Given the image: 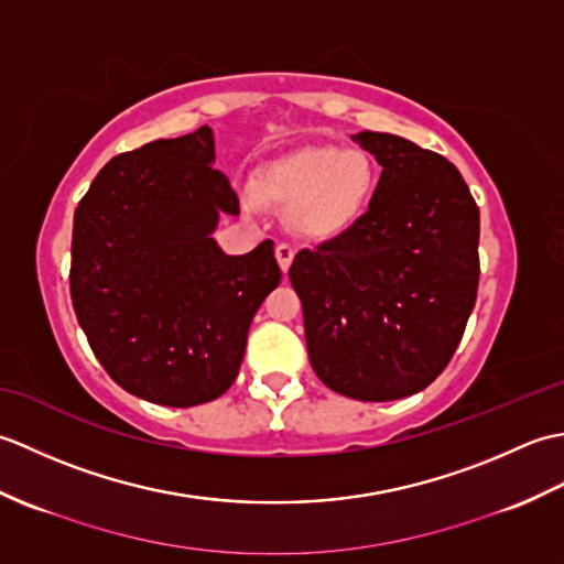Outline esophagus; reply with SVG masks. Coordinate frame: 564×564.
I'll list each match as a JSON object with an SVG mask.
<instances>
[{
    "mask_svg": "<svg viewBox=\"0 0 564 564\" xmlns=\"http://www.w3.org/2000/svg\"><path fill=\"white\" fill-rule=\"evenodd\" d=\"M293 257H295V247H293V245H289V242H279V245H275V259H279V267H281L283 273L291 269Z\"/></svg>",
    "mask_w": 564,
    "mask_h": 564,
    "instance_id": "esophagus-1",
    "label": "esophagus"
}]
</instances>
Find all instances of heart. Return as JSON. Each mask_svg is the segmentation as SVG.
<instances>
[{
    "mask_svg": "<svg viewBox=\"0 0 564 564\" xmlns=\"http://www.w3.org/2000/svg\"><path fill=\"white\" fill-rule=\"evenodd\" d=\"M376 184L373 160L356 148H305L261 172V194L291 206V223L305 237H334L351 227L368 208ZM245 206H261L254 188L245 191Z\"/></svg>",
    "mask_w": 564,
    "mask_h": 564,
    "instance_id": "1",
    "label": "heart"
}]
</instances>
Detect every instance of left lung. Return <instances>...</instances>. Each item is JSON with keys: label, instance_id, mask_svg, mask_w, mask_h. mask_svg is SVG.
<instances>
[{"label": "left lung", "instance_id": "obj_1", "mask_svg": "<svg viewBox=\"0 0 564 564\" xmlns=\"http://www.w3.org/2000/svg\"><path fill=\"white\" fill-rule=\"evenodd\" d=\"M380 182L351 227L301 249L289 271L303 303L317 378L334 392L388 402L448 366L480 283V210L460 172L400 135H351Z\"/></svg>", "mask_w": 564, "mask_h": 564}]
</instances>
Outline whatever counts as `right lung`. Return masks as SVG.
Masks as SVG:
<instances>
[{"mask_svg":"<svg viewBox=\"0 0 564 564\" xmlns=\"http://www.w3.org/2000/svg\"><path fill=\"white\" fill-rule=\"evenodd\" d=\"M213 130L113 158L72 225L69 295L94 356L123 390L164 406L232 386L247 332L281 281L273 242L227 257L210 232L239 198L213 166Z\"/></svg>","mask_w":564,"mask_h":564,"instance_id":"obj_1","label":"right lung"}]
</instances>
